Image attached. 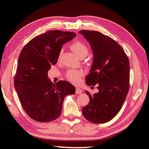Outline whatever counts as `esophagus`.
Here are the masks:
<instances>
[{
  "label": "esophagus",
  "mask_w": 149,
  "mask_h": 149,
  "mask_svg": "<svg viewBox=\"0 0 149 149\" xmlns=\"http://www.w3.org/2000/svg\"><path fill=\"white\" fill-rule=\"evenodd\" d=\"M82 92H83V90H82V89H81L80 88H76V89H75V93H76V94H81V93H82Z\"/></svg>",
  "instance_id": "1"
}]
</instances>
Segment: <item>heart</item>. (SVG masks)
<instances>
[{"label": "heart", "mask_w": 149, "mask_h": 149, "mask_svg": "<svg viewBox=\"0 0 149 149\" xmlns=\"http://www.w3.org/2000/svg\"><path fill=\"white\" fill-rule=\"evenodd\" d=\"M71 49L81 59H83V58L86 57L89 54L88 48L83 42L81 41H76L73 43L71 45ZM63 52V49H61L59 53V56H58L59 60L60 59L61 56H62ZM82 75L83 73L80 71L70 70L66 72L65 75L66 79L69 81H70V82L73 83H77L79 81L80 78L82 76Z\"/></svg>", "instance_id": "b5f03b06"}]
</instances>
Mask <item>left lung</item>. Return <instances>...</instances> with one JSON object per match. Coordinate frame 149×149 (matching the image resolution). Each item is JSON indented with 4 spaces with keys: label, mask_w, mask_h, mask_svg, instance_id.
I'll return each instance as SVG.
<instances>
[{
    "label": "left lung",
    "mask_w": 149,
    "mask_h": 149,
    "mask_svg": "<svg viewBox=\"0 0 149 149\" xmlns=\"http://www.w3.org/2000/svg\"><path fill=\"white\" fill-rule=\"evenodd\" d=\"M91 46L94 59L86 77L88 86H98L99 92L88 95L90 102L83 115L94 123H104L120 111L129 90L130 63L123 48L111 37L99 31L81 30Z\"/></svg>",
    "instance_id": "1"
}]
</instances>
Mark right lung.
<instances>
[{"label": "right lung", "mask_w": 149, "mask_h": 149, "mask_svg": "<svg viewBox=\"0 0 149 149\" xmlns=\"http://www.w3.org/2000/svg\"><path fill=\"white\" fill-rule=\"evenodd\" d=\"M75 36L74 32L48 31L33 38L20 52L14 86L23 109L35 121L48 123L59 118L64 99L75 94L68 81L52 83L48 71L57 63L63 45Z\"/></svg>", "instance_id": "obj_1"}]
</instances>
